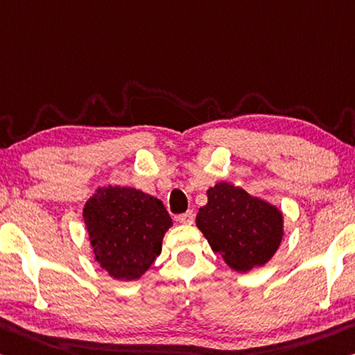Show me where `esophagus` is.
Here are the masks:
<instances>
[{"mask_svg":"<svg viewBox=\"0 0 355 355\" xmlns=\"http://www.w3.org/2000/svg\"><path fill=\"white\" fill-rule=\"evenodd\" d=\"M194 211H187V213H182V215H178V221L182 224H193L194 223Z\"/></svg>","mask_w":355,"mask_h":355,"instance_id":"esophagus-1","label":"esophagus"}]
</instances>
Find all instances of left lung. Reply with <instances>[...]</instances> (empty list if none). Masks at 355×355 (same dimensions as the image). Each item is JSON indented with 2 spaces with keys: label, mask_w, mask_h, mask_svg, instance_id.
I'll return each mask as SVG.
<instances>
[{
  "label": "left lung",
  "mask_w": 355,
  "mask_h": 355,
  "mask_svg": "<svg viewBox=\"0 0 355 355\" xmlns=\"http://www.w3.org/2000/svg\"><path fill=\"white\" fill-rule=\"evenodd\" d=\"M207 198L196 224L211 250L237 272L267 263L283 239V213L226 182L208 189Z\"/></svg>",
  "instance_id": "8db88e82"
}]
</instances>
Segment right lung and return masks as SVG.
<instances>
[{
    "instance_id": "1",
    "label": "right lung",
    "mask_w": 355,
    "mask_h": 355,
    "mask_svg": "<svg viewBox=\"0 0 355 355\" xmlns=\"http://www.w3.org/2000/svg\"><path fill=\"white\" fill-rule=\"evenodd\" d=\"M94 257L110 277L137 279L161 254L172 218L159 199L136 188L107 187L83 208Z\"/></svg>"
}]
</instances>
